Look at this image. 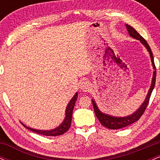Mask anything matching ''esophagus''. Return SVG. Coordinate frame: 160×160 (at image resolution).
Listing matches in <instances>:
<instances>
[{
    "label": "esophagus",
    "instance_id": "1",
    "mask_svg": "<svg viewBox=\"0 0 160 160\" xmlns=\"http://www.w3.org/2000/svg\"><path fill=\"white\" fill-rule=\"evenodd\" d=\"M90 88V84H89V82L88 81H86L85 80V81H82L80 82V89H81L82 91L88 92L89 91Z\"/></svg>",
    "mask_w": 160,
    "mask_h": 160
}]
</instances>
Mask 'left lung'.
Here are the masks:
<instances>
[{
	"label": "left lung",
	"mask_w": 160,
	"mask_h": 160,
	"mask_svg": "<svg viewBox=\"0 0 160 160\" xmlns=\"http://www.w3.org/2000/svg\"><path fill=\"white\" fill-rule=\"evenodd\" d=\"M126 28H127L129 35L132 37L133 38H135V39L140 40L141 43L145 46V47H146L147 49H148V52H150L152 65H153V69H155V71H154L153 72L151 86H150L149 92H148V94L147 95L146 98H145L144 103L141 104V106L138 108V111H136L135 113H132V114H131L130 116H128V117H111V116H109L108 114H104V113H102V112L99 111L98 107H97L96 104H95V101L92 100L93 108H94L95 116L97 117V118L98 119V120L100 121V122L102 123V125H103L104 126H105V127H107L108 128H111V129H118V128H124L126 127V126H129V125L134 123V122H136L137 120H138L139 119L141 118V117L143 115V113H144L145 110H146L147 107H148V104L149 103V101H150V95H151L152 92H153V89L154 86H155V82H156V75H157V71H156V66L153 61V53H152L151 49H150V46L148 45V42L145 40V39H144V38H142V36H141L140 34H139V33L134 28L130 26V25H126Z\"/></svg>",
	"instance_id": "1"
}]
</instances>
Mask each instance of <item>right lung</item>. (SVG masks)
<instances>
[{"mask_svg": "<svg viewBox=\"0 0 160 160\" xmlns=\"http://www.w3.org/2000/svg\"><path fill=\"white\" fill-rule=\"evenodd\" d=\"M78 92L74 95V96L73 97L72 99L70 101V102L68 104L67 108H66L65 111V120L63 121V122L59 126L54 128V129L49 130V131H43V130H38V129H34V128H32L30 127H27L26 126L22 124L25 128H28V129L31 130V131L40 134V135H47V136H58V135H63L64 133H65L69 129L70 127H71V120H72V113L73 110H74V107L75 102H76L77 99H78Z\"/></svg>", "mask_w": 160, "mask_h": 160, "instance_id": "1", "label": "right lung"}]
</instances>
